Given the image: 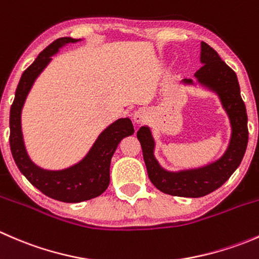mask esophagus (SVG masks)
I'll use <instances>...</instances> for the list:
<instances>
[{"label":"esophagus","mask_w":259,"mask_h":259,"mask_svg":"<svg viewBox=\"0 0 259 259\" xmlns=\"http://www.w3.org/2000/svg\"><path fill=\"white\" fill-rule=\"evenodd\" d=\"M148 119L149 114L145 109H139V110H137L133 114V120H134V122H137V124H142V122L146 121Z\"/></svg>","instance_id":"obj_1"}]
</instances>
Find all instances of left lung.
Masks as SVG:
<instances>
[{"instance_id": "8db88e82", "label": "left lung", "mask_w": 259, "mask_h": 259, "mask_svg": "<svg viewBox=\"0 0 259 259\" xmlns=\"http://www.w3.org/2000/svg\"><path fill=\"white\" fill-rule=\"evenodd\" d=\"M200 62L203 66L194 75L198 83L219 96L231 122V140L223 155L200 168L169 171L161 168L154 156L155 142L150 127L142 126L137 133L150 182L160 192L176 197H204L222 187L239 166L248 144L247 110L236 72L222 61L215 50L203 41L200 42ZM183 82L194 85L192 79H184Z\"/></svg>"}]
</instances>
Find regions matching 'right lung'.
Segmentation results:
<instances>
[{"mask_svg":"<svg viewBox=\"0 0 259 259\" xmlns=\"http://www.w3.org/2000/svg\"><path fill=\"white\" fill-rule=\"evenodd\" d=\"M77 41L81 40L60 37L40 52L37 59L23 71L10 110V146L17 168L40 192L52 199L65 203H80L103 194L110 183V163L117 145L124 138L134 134L132 120L121 117L99 135L89 153L79 163L69 168L48 170L36 165L30 159L21 126L23 104L35 80L50 64L52 56L62 46Z\"/></svg>","mask_w":259,"mask_h":259,"instance_id":"obj_1","label":"right lung"}]
</instances>
